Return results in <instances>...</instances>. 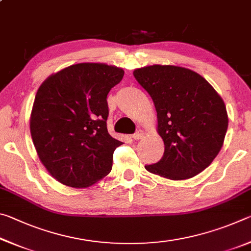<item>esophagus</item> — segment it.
Instances as JSON below:
<instances>
[{
    "label": "esophagus",
    "mask_w": 251,
    "mask_h": 251,
    "mask_svg": "<svg viewBox=\"0 0 251 251\" xmlns=\"http://www.w3.org/2000/svg\"><path fill=\"white\" fill-rule=\"evenodd\" d=\"M143 136H144V131H143V130H137V131H136V133L133 135V138L135 139V141H138V139L143 138Z\"/></svg>",
    "instance_id": "obj_1"
}]
</instances>
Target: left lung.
Masks as SVG:
<instances>
[{
	"label": "left lung",
	"instance_id": "8db88e82",
	"mask_svg": "<svg viewBox=\"0 0 251 251\" xmlns=\"http://www.w3.org/2000/svg\"><path fill=\"white\" fill-rule=\"evenodd\" d=\"M157 112V131L165 144L158 163L145 166L155 175L182 180L212 163L228 128L226 106L215 88L196 72L174 65L134 71Z\"/></svg>",
	"mask_w": 251,
	"mask_h": 251
}]
</instances>
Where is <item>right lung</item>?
Wrapping results in <instances>:
<instances>
[{"label": "right lung", "instance_id": "right-lung-1", "mask_svg": "<svg viewBox=\"0 0 251 251\" xmlns=\"http://www.w3.org/2000/svg\"><path fill=\"white\" fill-rule=\"evenodd\" d=\"M124 71L104 63H79L49 76L37 90L29 130L41 163L73 188L94 185L112 171L122 142L108 134L107 94Z\"/></svg>", "mask_w": 251, "mask_h": 251}]
</instances>
